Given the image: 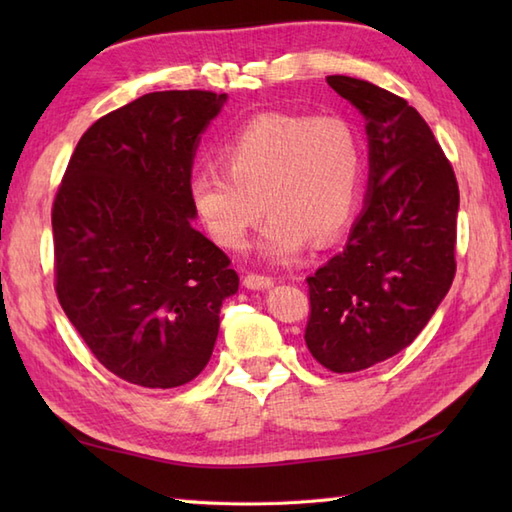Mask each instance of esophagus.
<instances>
[{
	"mask_svg": "<svg viewBox=\"0 0 512 512\" xmlns=\"http://www.w3.org/2000/svg\"><path fill=\"white\" fill-rule=\"evenodd\" d=\"M244 286L250 290H266L273 286V277L268 275H259V273H248L244 277Z\"/></svg>",
	"mask_w": 512,
	"mask_h": 512,
	"instance_id": "obj_1",
	"label": "esophagus"
}]
</instances>
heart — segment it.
<instances>
[{
  "label": "heart",
  "mask_w": 512,
  "mask_h": 512,
  "mask_svg": "<svg viewBox=\"0 0 512 512\" xmlns=\"http://www.w3.org/2000/svg\"><path fill=\"white\" fill-rule=\"evenodd\" d=\"M224 169H200L189 198L213 242L244 250L264 217L259 253L275 264L297 259L310 239L328 246L356 213L363 143L341 116L264 114L226 140Z\"/></svg>",
  "instance_id": "1"
}]
</instances>
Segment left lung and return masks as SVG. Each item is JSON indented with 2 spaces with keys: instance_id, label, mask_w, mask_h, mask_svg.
<instances>
[{
  "instance_id": "obj_1",
  "label": "left lung",
  "mask_w": 512,
  "mask_h": 512,
  "mask_svg": "<svg viewBox=\"0 0 512 512\" xmlns=\"http://www.w3.org/2000/svg\"><path fill=\"white\" fill-rule=\"evenodd\" d=\"M328 85L365 118L369 184L345 248L306 279V345L325 369L352 374L405 350L447 297L460 189L405 99L352 76Z\"/></svg>"
}]
</instances>
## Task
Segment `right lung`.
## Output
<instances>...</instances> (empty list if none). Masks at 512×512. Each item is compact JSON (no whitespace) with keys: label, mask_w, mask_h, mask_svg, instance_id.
I'll return each instance as SVG.
<instances>
[{"label":"right lung","mask_w":512,"mask_h":512,"mask_svg":"<svg viewBox=\"0 0 512 512\" xmlns=\"http://www.w3.org/2000/svg\"><path fill=\"white\" fill-rule=\"evenodd\" d=\"M226 103L206 90L151 92L99 118L52 204L54 290L103 367L171 389L209 363L231 259L195 231L189 198L200 134Z\"/></svg>","instance_id":"1"}]
</instances>
